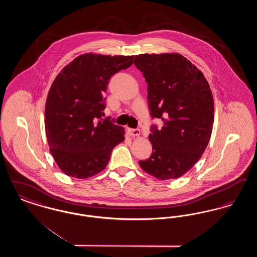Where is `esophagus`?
Wrapping results in <instances>:
<instances>
[{"label":"esophagus","mask_w":257,"mask_h":257,"mask_svg":"<svg viewBox=\"0 0 257 257\" xmlns=\"http://www.w3.org/2000/svg\"><path fill=\"white\" fill-rule=\"evenodd\" d=\"M127 133L131 137H139L141 135L140 129H132V128H128L127 129Z\"/></svg>","instance_id":"1"}]
</instances>
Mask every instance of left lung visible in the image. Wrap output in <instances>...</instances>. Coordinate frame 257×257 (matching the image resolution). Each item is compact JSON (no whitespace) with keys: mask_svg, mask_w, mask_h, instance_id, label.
Here are the masks:
<instances>
[{"mask_svg":"<svg viewBox=\"0 0 257 257\" xmlns=\"http://www.w3.org/2000/svg\"><path fill=\"white\" fill-rule=\"evenodd\" d=\"M134 64L147 86L150 114L163 126L152 125L151 156L139 165L159 180L176 179L200 159L210 141L214 100L204 75L180 54H142Z\"/></svg>","mask_w":257,"mask_h":257,"instance_id":"obj_1","label":"left lung"}]
</instances>
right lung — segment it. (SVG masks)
I'll return each mask as SVG.
<instances>
[{"instance_id":"add662e5","label":"right lung","mask_w":257,"mask_h":257,"mask_svg":"<svg viewBox=\"0 0 257 257\" xmlns=\"http://www.w3.org/2000/svg\"><path fill=\"white\" fill-rule=\"evenodd\" d=\"M134 56L84 54L54 80L45 105L50 152L66 175L85 179L103 171L124 128L102 118L110 77L133 64Z\"/></svg>"}]
</instances>
